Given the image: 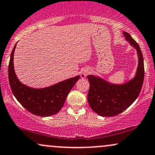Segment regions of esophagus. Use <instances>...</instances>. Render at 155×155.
<instances>
[{
	"label": "esophagus",
	"instance_id": "1",
	"mask_svg": "<svg viewBox=\"0 0 155 155\" xmlns=\"http://www.w3.org/2000/svg\"><path fill=\"white\" fill-rule=\"evenodd\" d=\"M90 73V69H84V70L81 73V77L82 78V79H84V78L86 77V76H87Z\"/></svg>",
	"mask_w": 155,
	"mask_h": 155
}]
</instances>
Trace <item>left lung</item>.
<instances>
[{
    "instance_id": "obj_1",
    "label": "left lung",
    "mask_w": 155,
    "mask_h": 155,
    "mask_svg": "<svg viewBox=\"0 0 155 155\" xmlns=\"http://www.w3.org/2000/svg\"><path fill=\"white\" fill-rule=\"evenodd\" d=\"M125 40L136 49L138 67L134 77L122 84H114L95 75H88L90 82L87 101L90 108L102 117H113L122 113L136 100L144 79L141 51L129 33L123 32Z\"/></svg>"
}]
</instances>
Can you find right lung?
<instances>
[{"mask_svg": "<svg viewBox=\"0 0 155 155\" xmlns=\"http://www.w3.org/2000/svg\"><path fill=\"white\" fill-rule=\"evenodd\" d=\"M15 44L8 65V80L12 91L19 103L33 114L40 117L54 115L63 108L69 92L79 79L76 76L44 88H33L19 81L14 67Z\"/></svg>", "mask_w": 155, "mask_h": 155, "instance_id": "1", "label": "right lung"}]
</instances>
